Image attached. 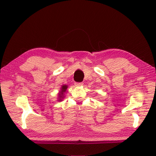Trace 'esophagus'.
<instances>
[{
	"mask_svg": "<svg viewBox=\"0 0 156 156\" xmlns=\"http://www.w3.org/2000/svg\"><path fill=\"white\" fill-rule=\"evenodd\" d=\"M76 87H81L83 85V83L82 82H75V84H74Z\"/></svg>",
	"mask_w": 156,
	"mask_h": 156,
	"instance_id": "1",
	"label": "esophagus"
}]
</instances>
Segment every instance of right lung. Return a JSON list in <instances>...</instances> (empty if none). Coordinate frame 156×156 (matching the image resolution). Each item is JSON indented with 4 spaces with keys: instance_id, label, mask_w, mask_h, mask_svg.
Masks as SVG:
<instances>
[{
    "instance_id": "right-lung-1",
    "label": "right lung",
    "mask_w": 156,
    "mask_h": 156,
    "mask_svg": "<svg viewBox=\"0 0 156 156\" xmlns=\"http://www.w3.org/2000/svg\"><path fill=\"white\" fill-rule=\"evenodd\" d=\"M67 88H68V86L66 84H64L61 87L60 90H59V93H58V97H58L57 98V101H62V99L65 97L66 92H67Z\"/></svg>"
}]
</instances>
